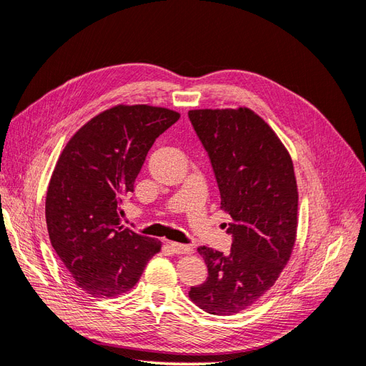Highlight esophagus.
I'll return each mask as SVG.
<instances>
[{"label":"esophagus","mask_w":366,"mask_h":366,"mask_svg":"<svg viewBox=\"0 0 366 366\" xmlns=\"http://www.w3.org/2000/svg\"><path fill=\"white\" fill-rule=\"evenodd\" d=\"M169 247L177 254H189V253H192V247L191 246L180 244V242H169Z\"/></svg>","instance_id":"1"}]
</instances>
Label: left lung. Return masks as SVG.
Returning <instances> with one entry per match:
<instances>
[{
    "instance_id": "8db88e82",
    "label": "left lung",
    "mask_w": 366,
    "mask_h": 366,
    "mask_svg": "<svg viewBox=\"0 0 366 366\" xmlns=\"http://www.w3.org/2000/svg\"><path fill=\"white\" fill-rule=\"evenodd\" d=\"M187 116L212 163L234 238L229 254L198 247L209 274L191 287L189 297L210 315L230 316L270 290L292 257L297 229L293 162L250 108L191 109Z\"/></svg>"
}]
</instances>
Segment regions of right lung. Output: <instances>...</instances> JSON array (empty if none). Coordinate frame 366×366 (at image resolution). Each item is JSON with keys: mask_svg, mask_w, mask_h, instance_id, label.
<instances>
[{"mask_svg": "<svg viewBox=\"0 0 366 366\" xmlns=\"http://www.w3.org/2000/svg\"><path fill=\"white\" fill-rule=\"evenodd\" d=\"M180 119L151 105H116L76 131L46 197L50 242L77 287L116 297L137 284L162 242L122 226V203L156 139Z\"/></svg>", "mask_w": 366, "mask_h": 366, "instance_id": "obj_1", "label": "right lung"}]
</instances>
